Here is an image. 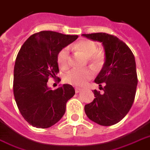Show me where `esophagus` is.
<instances>
[{
  "label": "esophagus",
  "mask_w": 150,
  "mask_h": 150,
  "mask_svg": "<svg viewBox=\"0 0 150 150\" xmlns=\"http://www.w3.org/2000/svg\"><path fill=\"white\" fill-rule=\"evenodd\" d=\"M75 93H79L80 91L82 90V88H80V87H75Z\"/></svg>",
  "instance_id": "34e87169"
}]
</instances>
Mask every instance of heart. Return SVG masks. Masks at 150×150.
<instances>
[{
	"instance_id": "1",
	"label": "heart",
	"mask_w": 150,
	"mask_h": 150,
	"mask_svg": "<svg viewBox=\"0 0 150 150\" xmlns=\"http://www.w3.org/2000/svg\"><path fill=\"white\" fill-rule=\"evenodd\" d=\"M73 49L86 57L88 62L95 67H101L105 62V55L98 51V45L93 41L88 39L81 40L73 46ZM57 64L59 67L66 69L70 64V52L68 48L60 50L57 55ZM93 71L91 68L83 70H72L67 71L64 76V80L67 84L74 86H83L93 77Z\"/></svg>"
}]
</instances>
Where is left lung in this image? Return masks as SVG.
I'll use <instances>...</instances> for the list:
<instances>
[{"mask_svg": "<svg viewBox=\"0 0 150 150\" xmlns=\"http://www.w3.org/2000/svg\"><path fill=\"white\" fill-rule=\"evenodd\" d=\"M83 36L101 42L105 51V62L94 80L100 87L105 83L104 93L93 90L95 98L86 105L85 112L90 120L99 125H114L128 113L135 98L138 76L134 56L114 35L93 33Z\"/></svg>", "mask_w": 150, "mask_h": 150, "instance_id": "1", "label": "left lung"}]
</instances>
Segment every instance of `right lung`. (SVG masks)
<instances>
[{"instance_id":"obj_1","label":"right lung","mask_w":150,"mask_h":150,"mask_svg":"<svg viewBox=\"0 0 150 150\" xmlns=\"http://www.w3.org/2000/svg\"><path fill=\"white\" fill-rule=\"evenodd\" d=\"M78 38L43 30L32 34L18 52L14 67L13 93L16 105L27 123L38 128H48L62 118L66 103L75 95L72 86L64 84L52 90L50 78L59 72L57 55L63 48Z\"/></svg>"}]
</instances>
